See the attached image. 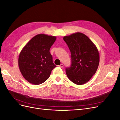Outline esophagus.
<instances>
[{
  "instance_id": "34e87169",
  "label": "esophagus",
  "mask_w": 120,
  "mask_h": 120,
  "mask_svg": "<svg viewBox=\"0 0 120 120\" xmlns=\"http://www.w3.org/2000/svg\"><path fill=\"white\" fill-rule=\"evenodd\" d=\"M63 67H64L63 64H60V66H59V67H60V68H63Z\"/></svg>"
}]
</instances>
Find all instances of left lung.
Returning a JSON list of instances; mask_svg holds the SVG:
<instances>
[{
  "label": "left lung",
  "mask_w": 120,
  "mask_h": 120,
  "mask_svg": "<svg viewBox=\"0 0 120 120\" xmlns=\"http://www.w3.org/2000/svg\"><path fill=\"white\" fill-rule=\"evenodd\" d=\"M71 53V64L66 68L68 78L76 85L88 82L95 75L100 61L95 45L86 35L76 32L63 38Z\"/></svg>",
  "instance_id": "obj_1"
}]
</instances>
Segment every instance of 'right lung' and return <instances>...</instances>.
<instances>
[{"label":"right lung","mask_w":120,"mask_h":120,"mask_svg":"<svg viewBox=\"0 0 120 120\" xmlns=\"http://www.w3.org/2000/svg\"><path fill=\"white\" fill-rule=\"evenodd\" d=\"M56 39L54 36L37 34L21 50L19 57V67L23 78L29 82L34 85L44 82L56 67L49 52Z\"/></svg>","instance_id":"right-lung-1"}]
</instances>
